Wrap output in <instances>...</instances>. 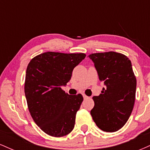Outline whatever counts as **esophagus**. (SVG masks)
I'll return each instance as SVG.
<instances>
[{
    "label": "esophagus",
    "instance_id": "obj_1",
    "mask_svg": "<svg viewBox=\"0 0 150 150\" xmlns=\"http://www.w3.org/2000/svg\"><path fill=\"white\" fill-rule=\"evenodd\" d=\"M82 96H83V98H84V99H88V97H87V96H86L85 94H82Z\"/></svg>",
    "mask_w": 150,
    "mask_h": 150
}]
</instances>
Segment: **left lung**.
<instances>
[{
  "instance_id": "8db88e82",
  "label": "left lung",
  "mask_w": 150,
  "mask_h": 150,
  "mask_svg": "<svg viewBox=\"0 0 150 150\" xmlns=\"http://www.w3.org/2000/svg\"><path fill=\"white\" fill-rule=\"evenodd\" d=\"M99 78L106 85L93 97L90 113L96 125L106 132H116L128 121L133 109L137 81L131 61L122 53L108 51L89 55Z\"/></svg>"
}]
</instances>
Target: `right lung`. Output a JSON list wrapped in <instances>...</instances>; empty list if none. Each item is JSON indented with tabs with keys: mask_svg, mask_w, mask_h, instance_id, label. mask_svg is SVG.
Masks as SVG:
<instances>
[{
	"mask_svg": "<svg viewBox=\"0 0 150 150\" xmlns=\"http://www.w3.org/2000/svg\"><path fill=\"white\" fill-rule=\"evenodd\" d=\"M85 53H43L31 60L26 70L25 94L34 121L53 137L69 134L83 101L81 94L70 95L61 89Z\"/></svg>",
	"mask_w": 150,
	"mask_h": 150,
	"instance_id": "right-lung-1",
	"label": "right lung"
}]
</instances>
